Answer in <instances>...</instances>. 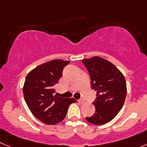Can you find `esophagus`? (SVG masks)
Segmentation results:
<instances>
[{
  "mask_svg": "<svg viewBox=\"0 0 147 147\" xmlns=\"http://www.w3.org/2000/svg\"><path fill=\"white\" fill-rule=\"evenodd\" d=\"M78 102L79 103H81V104H83V103H84V99H80V100H78Z\"/></svg>",
  "mask_w": 147,
  "mask_h": 147,
  "instance_id": "1",
  "label": "esophagus"
}]
</instances>
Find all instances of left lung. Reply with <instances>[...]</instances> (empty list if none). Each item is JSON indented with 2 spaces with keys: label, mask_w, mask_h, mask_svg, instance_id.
Wrapping results in <instances>:
<instances>
[{
  "label": "left lung",
  "mask_w": 147,
  "mask_h": 147,
  "mask_svg": "<svg viewBox=\"0 0 147 147\" xmlns=\"http://www.w3.org/2000/svg\"><path fill=\"white\" fill-rule=\"evenodd\" d=\"M91 78L92 88L97 92L93 102L96 112L86 121L94 125L110 122L121 110L126 97L123 74L107 60L98 56L82 60Z\"/></svg>",
  "instance_id": "8db88e82"
}]
</instances>
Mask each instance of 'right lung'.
I'll use <instances>...</instances> for the list:
<instances>
[{
	"label": "right lung",
	"instance_id": "add662e5",
	"mask_svg": "<svg viewBox=\"0 0 147 147\" xmlns=\"http://www.w3.org/2000/svg\"><path fill=\"white\" fill-rule=\"evenodd\" d=\"M70 61L55 59L41 64L29 73L23 86L28 107L34 116L47 125L61 122L66 115L74 98L58 97L54 86L63 75V70Z\"/></svg>",
	"mask_w": 147,
	"mask_h": 147
}]
</instances>
